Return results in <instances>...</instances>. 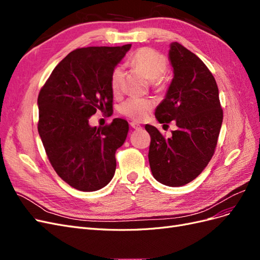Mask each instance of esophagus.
I'll use <instances>...</instances> for the list:
<instances>
[{"label": "esophagus", "instance_id": "34e87169", "mask_svg": "<svg viewBox=\"0 0 260 260\" xmlns=\"http://www.w3.org/2000/svg\"><path fill=\"white\" fill-rule=\"evenodd\" d=\"M130 127L133 128V129H140L141 125L139 123H137V122H130Z\"/></svg>", "mask_w": 260, "mask_h": 260}]
</instances>
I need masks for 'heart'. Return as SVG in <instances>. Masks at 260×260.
I'll list each match as a JSON object with an SVG mask.
<instances>
[{
    "mask_svg": "<svg viewBox=\"0 0 260 260\" xmlns=\"http://www.w3.org/2000/svg\"><path fill=\"white\" fill-rule=\"evenodd\" d=\"M129 61L139 68L149 80L155 89H162L165 80L162 74L166 72L167 61L162 54L151 48H142L133 53ZM123 72L121 67H116L111 76V88L114 94L119 93L122 82ZM153 102L146 99H129L120 106V113L133 120L140 121L144 119L152 111Z\"/></svg>",
    "mask_w": 260,
    "mask_h": 260,
    "instance_id": "heart-1",
    "label": "heart"
}]
</instances>
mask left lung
Wrapping results in <instances>:
<instances>
[{
    "mask_svg": "<svg viewBox=\"0 0 260 260\" xmlns=\"http://www.w3.org/2000/svg\"><path fill=\"white\" fill-rule=\"evenodd\" d=\"M169 61L174 78L155 116L160 123L175 120L178 129L165 139L154 125H145L151 136L148 161L158 182L182 186L200 176L210 161L223 113L215 78L194 53L172 42Z\"/></svg>",
    "mask_w": 260,
    "mask_h": 260,
    "instance_id": "obj_1",
    "label": "left lung"
}]
</instances>
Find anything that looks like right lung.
<instances>
[{
	"instance_id": "right-lung-1",
	"label": "right lung",
	"mask_w": 260,
	"mask_h": 260,
	"mask_svg": "<svg viewBox=\"0 0 260 260\" xmlns=\"http://www.w3.org/2000/svg\"><path fill=\"white\" fill-rule=\"evenodd\" d=\"M131 48L90 46L70 52L38 96V131L56 174L77 190L98 191L116 170L115 154L129 131L124 119L91 127L96 111H113L111 76Z\"/></svg>"
}]
</instances>
